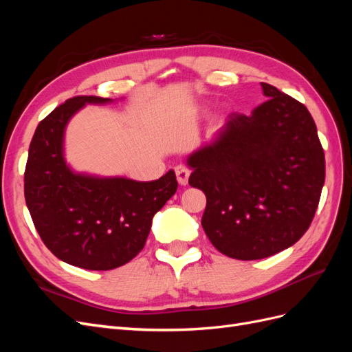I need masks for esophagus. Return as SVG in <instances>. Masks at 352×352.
<instances>
[{"label":"esophagus","mask_w":352,"mask_h":352,"mask_svg":"<svg viewBox=\"0 0 352 352\" xmlns=\"http://www.w3.org/2000/svg\"><path fill=\"white\" fill-rule=\"evenodd\" d=\"M176 172V177H177V182L182 185V186H186L188 185V179H189V175H190V170L185 166H177L175 168Z\"/></svg>","instance_id":"34e87169"}]
</instances>
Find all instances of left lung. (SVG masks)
Listing matches in <instances>:
<instances>
[{"mask_svg": "<svg viewBox=\"0 0 352 352\" xmlns=\"http://www.w3.org/2000/svg\"><path fill=\"white\" fill-rule=\"evenodd\" d=\"M267 101L232 113L212 144L188 158L189 185L206 194L201 225L230 258L260 260L310 228L324 185V151L310 111L261 82Z\"/></svg>", "mask_w": 352, "mask_h": 352, "instance_id": "obj_1", "label": "left lung"}]
</instances>
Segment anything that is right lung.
<instances>
[{"mask_svg": "<svg viewBox=\"0 0 352 352\" xmlns=\"http://www.w3.org/2000/svg\"><path fill=\"white\" fill-rule=\"evenodd\" d=\"M110 98L79 95L38 124L25 168V199L45 247L57 258L87 270H111L144 248L153 217L177 190L170 170L153 182L74 175L63 158V133L87 102Z\"/></svg>", "mask_w": 352, "mask_h": 352, "instance_id": "1", "label": "right lung"}]
</instances>
